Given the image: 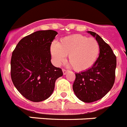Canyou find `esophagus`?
<instances>
[{
  "label": "esophagus",
  "mask_w": 127,
  "mask_h": 127,
  "mask_svg": "<svg viewBox=\"0 0 127 127\" xmlns=\"http://www.w3.org/2000/svg\"><path fill=\"white\" fill-rule=\"evenodd\" d=\"M63 75H66L67 72H68V70H64V69H63Z\"/></svg>",
  "instance_id": "esophagus-1"
}]
</instances>
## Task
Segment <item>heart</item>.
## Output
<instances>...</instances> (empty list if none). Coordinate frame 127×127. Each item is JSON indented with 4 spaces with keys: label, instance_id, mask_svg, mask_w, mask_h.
<instances>
[{
    "label": "heart",
    "instance_id": "1",
    "mask_svg": "<svg viewBox=\"0 0 127 127\" xmlns=\"http://www.w3.org/2000/svg\"><path fill=\"white\" fill-rule=\"evenodd\" d=\"M100 52L99 44L96 39L82 35L63 37L58 44L52 43L50 54L55 63L60 65L68 55V62L77 72L90 68L95 63Z\"/></svg>",
    "mask_w": 127,
    "mask_h": 127
}]
</instances>
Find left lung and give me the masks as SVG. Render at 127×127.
I'll return each mask as SVG.
<instances>
[{
	"mask_svg": "<svg viewBox=\"0 0 127 127\" xmlns=\"http://www.w3.org/2000/svg\"><path fill=\"white\" fill-rule=\"evenodd\" d=\"M87 33L99 44V57L90 68L75 73L73 90L77 97L85 103L96 101L105 96L112 88L115 81L116 57L108 44L96 33Z\"/></svg>",
	"mask_w": 127,
	"mask_h": 127,
	"instance_id": "1",
	"label": "left lung"
}]
</instances>
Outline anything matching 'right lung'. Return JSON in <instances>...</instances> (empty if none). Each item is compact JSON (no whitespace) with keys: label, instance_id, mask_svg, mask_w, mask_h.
I'll return each instance as SVG.
<instances>
[{"label":"right lung","instance_id":"obj_1","mask_svg":"<svg viewBox=\"0 0 127 127\" xmlns=\"http://www.w3.org/2000/svg\"><path fill=\"white\" fill-rule=\"evenodd\" d=\"M57 34L40 30L21 39L12 53L11 80L15 88L31 101L40 102L50 96L62 70L51 63L50 46Z\"/></svg>","mask_w":127,"mask_h":127}]
</instances>
